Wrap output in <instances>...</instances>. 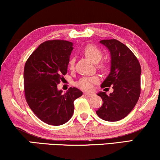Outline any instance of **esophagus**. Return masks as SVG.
<instances>
[{
	"instance_id": "34e87169",
	"label": "esophagus",
	"mask_w": 160,
	"mask_h": 160,
	"mask_svg": "<svg viewBox=\"0 0 160 160\" xmlns=\"http://www.w3.org/2000/svg\"><path fill=\"white\" fill-rule=\"evenodd\" d=\"M84 95H86L87 97H92V96L94 95L93 93H89V92H85Z\"/></svg>"
}]
</instances>
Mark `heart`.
Here are the masks:
<instances>
[{
	"mask_svg": "<svg viewBox=\"0 0 160 160\" xmlns=\"http://www.w3.org/2000/svg\"><path fill=\"white\" fill-rule=\"evenodd\" d=\"M84 54L87 58L92 61V62L97 63L101 60L102 58V52L99 48L95 45L89 44L85 47L84 49ZM74 58H71L69 61V68L73 70L74 68ZM98 68L102 71H106L108 69V66L105 63H101L98 65ZM99 77L98 76H84L80 78L76 83V85L81 89L84 90H92L93 88L94 84H97L99 82Z\"/></svg>",
	"mask_w": 160,
	"mask_h": 160,
	"instance_id": "b5f03b06",
	"label": "heart"
}]
</instances>
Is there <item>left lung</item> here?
Here are the masks:
<instances>
[{
  "instance_id": "8db88e82",
  "label": "left lung",
  "mask_w": 160,
  "mask_h": 160,
  "mask_svg": "<svg viewBox=\"0 0 160 160\" xmlns=\"http://www.w3.org/2000/svg\"><path fill=\"white\" fill-rule=\"evenodd\" d=\"M111 54V71L101 87H112L113 92L107 95L100 92L98 95L102 105L96 113L102 119L117 122L126 117L132 110L141 94V68L132 52L116 39L100 41Z\"/></svg>"
}]
</instances>
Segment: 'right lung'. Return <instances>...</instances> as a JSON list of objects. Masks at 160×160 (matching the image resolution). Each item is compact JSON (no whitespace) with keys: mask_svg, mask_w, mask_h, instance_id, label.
Here are the masks:
<instances>
[{"mask_svg":"<svg viewBox=\"0 0 160 160\" xmlns=\"http://www.w3.org/2000/svg\"><path fill=\"white\" fill-rule=\"evenodd\" d=\"M73 43L50 40L39 45L26 61L24 68V91L30 109L38 119L58 126L73 116V101L83 92L71 87L62 94L58 84L67 73Z\"/></svg>","mask_w":160,"mask_h":160,"instance_id":"add662e5","label":"right lung"}]
</instances>
